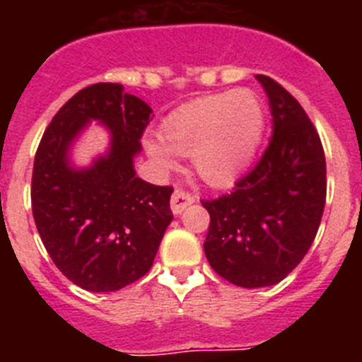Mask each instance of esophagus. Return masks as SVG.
<instances>
[{
    "instance_id": "1",
    "label": "esophagus",
    "mask_w": 362,
    "mask_h": 362,
    "mask_svg": "<svg viewBox=\"0 0 362 362\" xmlns=\"http://www.w3.org/2000/svg\"><path fill=\"white\" fill-rule=\"evenodd\" d=\"M192 203H196V196L190 194V192H185L181 190V188H177V190H174V194H172L170 206L172 212H174L175 216H179L185 209H188Z\"/></svg>"
}]
</instances>
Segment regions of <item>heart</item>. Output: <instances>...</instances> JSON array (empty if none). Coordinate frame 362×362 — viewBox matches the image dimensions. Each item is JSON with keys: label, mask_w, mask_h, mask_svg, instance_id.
Returning a JSON list of instances; mask_svg holds the SVG:
<instances>
[{"label": "heart", "mask_w": 362, "mask_h": 362, "mask_svg": "<svg viewBox=\"0 0 362 362\" xmlns=\"http://www.w3.org/2000/svg\"><path fill=\"white\" fill-rule=\"evenodd\" d=\"M264 130V110L250 90L206 95L175 110L165 121V136H146L145 148L161 168L177 163V152L192 153L204 183L226 187L254 158Z\"/></svg>", "instance_id": "heart-1"}]
</instances>
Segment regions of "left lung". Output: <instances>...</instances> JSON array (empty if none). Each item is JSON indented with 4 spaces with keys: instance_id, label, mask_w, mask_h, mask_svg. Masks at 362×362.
<instances>
[{
    "instance_id": "obj_1",
    "label": "left lung",
    "mask_w": 362,
    "mask_h": 362,
    "mask_svg": "<svg viewBox=\"0 0 362 362\" xmlns=\"http://www.w3.org/2000/svg\"><path fill=\"white\" fill-rule=\"evenodd\" d=\"M268 95L272 136L233 192L201 201L210 214L204 254L228 283L261 288L283 281L310 250L326 201L321 137L286 88L257 74Z\"/></svg>"
}]
</instances>
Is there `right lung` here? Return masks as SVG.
<instances>
[{"label":"right lung","mask_w":362,"mask_h":362,"mask_svg":"<svg viewBox=\"0 0 362 362\" xmlns=\"http://www.w3.org/2000/svg\"><path fill=\"white\" fill-rule=\"evenodd\" d=\"M152 108L119 83L86 86L59 108L37 146L32 214L45 248L66 279L88 292H116L153 264L170 225L174 188L137 177ZM90 120L111 132V146L90 167L76 169L69 148Z\"/></svg>","instance_id":"add662e5"}]
</instances>
